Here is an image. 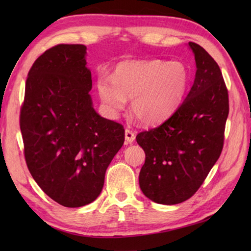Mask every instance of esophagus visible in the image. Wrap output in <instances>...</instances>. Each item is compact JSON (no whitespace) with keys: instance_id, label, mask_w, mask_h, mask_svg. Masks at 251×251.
Instances as JSON below:
<instances>
[{"instance_id":"obj_1","label":"esophagus","mask_w":251,"mask_h":251,"mask_svg":"<svg viewBox=\"0 0 251 251\" xmlns=\"http://www.w3.org/2000/svg\"><path fill=\"white\" fill-rule=\"evenodd\" d=\"M135 138H136V135L134 131L128 129V128L125 129V142L126 143H132L135 141Z\"/></svg>"}]
</instances>
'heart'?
<instances>
[{
    "label": "heart",
    "instance_id": "1",
    "mask_svg": "<svg viewBox=\"0 0 251 251\" xmlns=\"http://www.w3.org/2000/svg\"><path fill=\"white\" fill-rule=\"evenodd\" d=\"M188 83V70L180 62L125 61L116 66L111 78L100 76L97 88L110 112L122 110L126 99H131L130 110L136 119L152 125L177 108Z\"/></svg>",
    "mask_w": 251,
    "mask_h": 251
}]
</instances>
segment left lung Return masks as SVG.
Segmentation results:
<instances>
[{"instance_id": "left-lung-1", "label": "left lung", "mask_w": 251, "mask_h": 251, "mask_svg": "<svg viewBox=\"0 0 251 251\" xmlns=\"http://www.w3.org/2000/svg\"><path fill=\"white\" fill-rule=\"evenodd\" d=\"M196 73L189 94L163 124L138 134L146 153L139 185L148 199L163 205L193 195L219 158L228 115V95L218 63L189 42Z\"/></svg>"}]
</instances>
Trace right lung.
<instances>
[{"label": "right lung", "mask_w": 251, "mask_h": 251, "mask_svg": "<svg viewBox=\"0 0 251 251\" xmlns=\"http://www.w3.org/2000/svg\"><path fill=\"white\" fill-rule=\"evenodd\" d=\"M86 50L82 44H59L37 58L20 111L31 176L51 200L70 208L97 199L105 170L125 139L121 124L94 109Z\"/></svg>", "instance_id": "add662e5"}]
</instances>
